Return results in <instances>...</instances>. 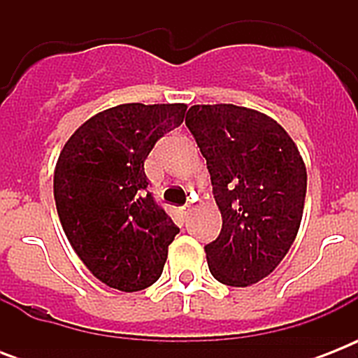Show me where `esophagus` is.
<instances>
[{"label":"esophagus","instance_id":"34e87169","mask_svg":"<svg viewBox=\"0 0 358 358\" xmlns=\"http://www.w3.org/2000/svg\"><path fill=\"white\" fill-rule=\"evenodd\" d=\"M180 213H182V217H187V215H189V213H191V206H189V204H185V206L180 208Z\"/></svg>","mask_w":358,"mask_h":358}]
</instances>
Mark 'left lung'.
<instances>
[{
  "mask_svg": "<svg viewBox=\"0 0 358 358\" xmlns=\"http://www.w3.org/2000/svg\"><path fill=\"white\" fill-rule=\"evenodd\" d=\"M185 126L206 157L223 229L204 247L219 282L249 286L280 264L299 230L306 169L286 129L232 103L193 106Z\"/></svg>",
  "mask_w": 358,
  "mask_h": 358,
  "instance_id": "1",
  "label": "left lung"
}]
</instances>
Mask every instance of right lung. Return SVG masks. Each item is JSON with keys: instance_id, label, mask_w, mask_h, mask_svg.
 I'll use <instances>...</instances> for the list:
<instances>
[{"instance_id": "add662e5", "label": "right lung", "mask_w": 358, "mask_h": 358, "mask_svg": "<svg viewBox=\"0 0 358 358\" xmlns=\"http://www.w3.org/2000/svg\"><path fill=\"white\" fill-rule=\"evenodd\" d=\"M184 115V103H122L81 124L59 156L53 195L64 234L109 288L137 292L162 277L180 229L148 191L145 159Z\"/></svg>"}]
</instances>
